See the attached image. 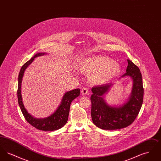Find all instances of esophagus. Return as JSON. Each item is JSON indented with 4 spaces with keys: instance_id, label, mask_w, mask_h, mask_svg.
Segmentation results:
<instances>
[{
    "instance_id": "obj_1",
    "label": "esophagus",
    "mask_w": 161,
    "mask_h": 161,
    "mask_svg": "<svg viewBox=\"0 0 161 161\" xmlns=\"http://www.w3.org/2000/svg\"><path fill=\"white\" fill-rule=\"evenodd\" d=\"M81 93L83 94V95H88L89 94V91H88V89H87L86 87H83L82 89H81Z\"/></svg>"
}]
</instances>
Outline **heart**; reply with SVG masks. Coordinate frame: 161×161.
<instances>
[{
    "mask_svg": "<svg viewBox=\"0 0 161 161\" xmlns=\"http://www.w3.org/2000/svg\"><path fill=\"white\" fill-rule=\"evenodd\" d=\"M78 68L85 74H92L90 80L95 84H103L108 82L121 72L120 65L105 55H95L81 59Z\"/></svg>",
    "mask_w": 161,
    "mask_h": 161,
    "instance_id": "b5f03b06",
    "label": "heart"
}]
</instances>
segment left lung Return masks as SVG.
<instances>
[{
  "label": "left lung",
  "instance_id": "1",
  "mask_svg": "<svg viewBox=\"0 0 161 161\" xmlns=\"http://www.w3.org/2000/svg\"><path fill=\"white\" fill-rule=\"evenodd\" d=\"M126 72L120 78L129 76L133 80V87L127 101L119 107H112L104 100L113 83L93 87L91 100V116L93 124L104 130L121 129L133 123L140 111L143 102L144 88L142 78L138 66L130 60Z\"/></svg>",
  "mask_w": 161,
  "mask_h": 161
}]
</instances>
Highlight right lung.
<instances>
[{
    "label": "right lung",
    "instance_id": "right-lung-1",
    "mask_svg": "<svg viewBox=\"0 0 161 161\" xmlns=\"http://www.w3.org/2000/svg\"><path fill=\"white\" fill-rule=\"evenodd\" d=\"M46 54L45 53H42L36 54L29 61L25 63L22 66L18 77L17 98L18 103L21 111L27 122L38 130L49 131L60 129L66 124L68 119L70 105L71 104V102L80 95V89H76L69 92H66L62 98L61 104H60L57 110L53 114L50 115L48 117L40 119L35 118L27 112V110L24 107L21 94V84L23 74L25 69L33 61L35 58Z\"/></svg>",
    "mask_w": 161,
    "mask_h": 161
}]
</instances>
